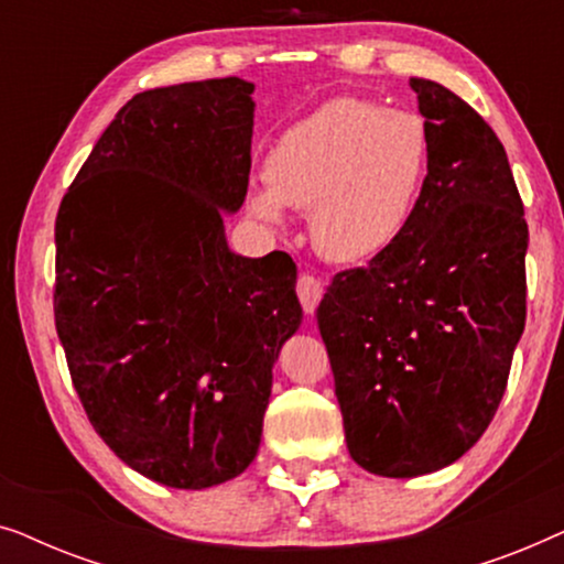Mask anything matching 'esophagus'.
<instances>
[{"instance_id": "1", "label": "esophagus", "mask_w": 564, "mask_h": 564, "mask_svg": "<svg viewBox=\"0 0 564 564\" xmlns=\"http://www.w3.org/2000/svg\"><path fill=\"white\" fill-rule=\"evenodd\" d=\"M295 292L300 297V305H303L305 313H315V307H318L321 297H323V282L318 280L315 274H300L297 276V284H295Z\"/></svg>"}]
</instances>
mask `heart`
Returning a JSON list of instances; mask_svg holds the SVG:
<instances>
[{"label": "heart", "instance_id": "obj_1", "mask_svg": "<svg viewBox=\"0 0 564 564\" xmlns=\"http://www.w3.org/2000/svg\"><path fill=\"white\" fill-rule=\"evenodd\" d=\"M431 172L429 122L361 97H336L284 130L249 207L280 220L311 210L313 241L328 259H372L403 236Z\"/></svg>", "mask_w": 564, "mask_h": 564}]
</instances>
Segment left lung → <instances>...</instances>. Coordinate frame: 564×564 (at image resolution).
Returning a JSON list of instances; mask_svg holds the SVG:
<instances>
[{
  "label": "left lung",
  "mask_w": 564,
  "mask_h": 564,
  "mask_svg": "<svg viewBox=\"0 0 564 564\" xmlns=\"http://www.w3.org/2000/svg\"><path fill=\"white\" fill-rule=\"evenodd\" d=\"M411 87L426 187L403 236L318 305L346 446L382 477L434 473L485 434L527 321L529 228L503 143L442 84Z\"/></svg>",
  "instance_id": "left-lung-1"
}]
</instances>
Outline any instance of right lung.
<instances>
[{
    "label": "right lung",
    "instance_id": "add662e5",
    "mask_svg": "<svg viewBox=\"0 0 564 564\" xmlns=\"http://www.w3.org/2000/svg\"><path fill=\"white\" fill-rule=\"evenodd\" d=\"M251 91L226 76L135 95L56 215L53 315L76 395L102 442L169 488L251 465L303 318L295 261L238 257L223 234L249 189Z\"/></svg>",
    "mask_w": 564,
    "mask_h": 564
}]
</instances>
